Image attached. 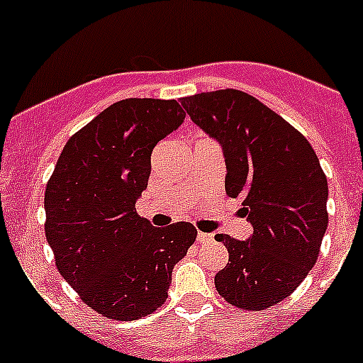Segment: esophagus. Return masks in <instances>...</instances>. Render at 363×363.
Returning <instances> with one entry per match:
<instances>
[{
	"label": "esophagus",
	"instance_id": "obj_1",
	"mask_svg": "<svg viewBox=\"0 0 363 363\" xmlns=\"http://www.w3.org/2000/svg\"><path fill=\"white\" fill-rule=\"evenodd\" d=\"M196 240H198V243H209V242H213V234H209V233H198Z\"/></svg>",
	"mask_w": 363,
	"mask_h": 363
}]
</instances>
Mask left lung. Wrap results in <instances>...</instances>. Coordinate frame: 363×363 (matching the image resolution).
I'll list each match as a JSON object with an SVG mask.
<instances>
[{
    "instance_id": "8db88e82",
    "label": "left lung",
    "mask_w": 363,
    "mask_h": 363,
    "mask_svg": "<svg viewBox=\"0 0 363 363\" xmlns=\"http://www.w3.org/2000/svg\"><path fill=\"white\" fill-rule=\"evenodd\" d=\"M182 107L221 145L225 192L242 198L245 242L216 234L229 264L214 277L225 301L262 311L294 293L320 255L327 229V178L313 147L293 125L234 89L182 98Z\"/></svg>"
}]
</instances>
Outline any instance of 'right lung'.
<instances>
[{
  "mask_svg": "<svg viewBox=\"0 0 363 363\" xmlns=\"http://www.w3.org/2000/svg\"><path fill=\"white\" fill-rule=\"evenodd\" d=\"M184 120L176 99H121L70 138L45 189L57 271L105 318L130 322L162 307L196 240L192 223L152 227L136 213L152 149Z\"/></svg>",
  "mask_w": 363,
  "mask_h": 363,
  "instance_id": "1",
  "label": "right lung"
}]
</instances>
